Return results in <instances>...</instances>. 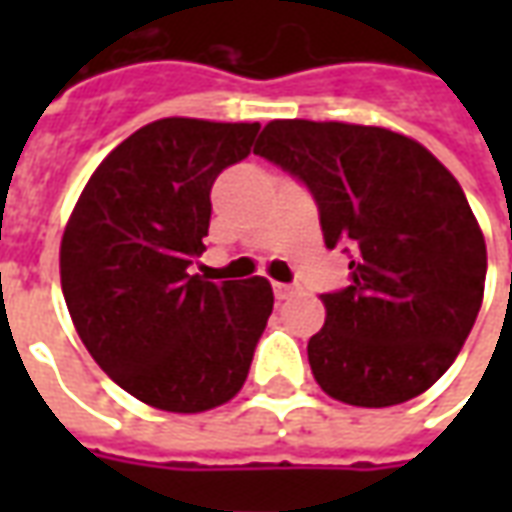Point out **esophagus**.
Wrapping results in <instances>:
<instances>
[{
    "instance_id": "esophagus-1",
    "label": "esophagus",
    "mask_w": 512,
    "mask_h": 512,
    "mask_svg": "<svg viewBox=\"0 0 512 512\" xmlns=\"http://www.w3.org/2000/svg\"><path fill=\"white\" fill-rule=\"evenodd\" d=\"M293 293H299V285H285V282H274V296H277L279 301L290 299Z\"/></svg>"
}]
</instances>
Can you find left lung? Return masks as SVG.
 Segmentation results:
<instances>
[{"label": "left lung", "mask_w": 512, "mask_h": 512, "mask_svg": "<svg viewBox=\"0 0 512 512\" xmlns=\"http://www.w3.org/2000/svg\"><path fill=\"white\" fill-rule=\"evenodd\" d=\"M310 189L323 241L354 246L307 343L315 381L351 406L406 403L439 381L483 304L485 241L450 169L395 131L274 120L257 139ZM348 252V246H345Z\"/></svg>", "instance_id": "left-lung-1"}]
</instances>
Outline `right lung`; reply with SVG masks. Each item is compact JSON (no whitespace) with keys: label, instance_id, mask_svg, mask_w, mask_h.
<instances>
[{"label":"right lung","instance_id":"add662e5","mask_svg":"<svg viewBox=\"0 0 512 512\" xmlns=\"http://www.w3.org/2000/svg\"><path fill=\"white\" fill-rule=\"evenodd\" d=\"M260 123L167 117L139 128L87 180L60 246L73 326L106 376L147 406L197 414L244 386L274 310L268 279L189 274L211 189Z\"/></svg>","mask_w":512,"mask_h":512}]
</instances>
